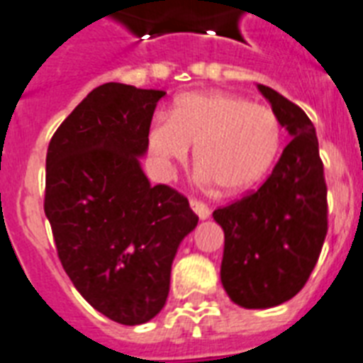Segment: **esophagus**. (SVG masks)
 Segmentation results:
<instances>
[{
  "label": "esophagus",
  "instance_id": "34e87169",
  "mask_svg": "<svg viewBox=\"0 0 363 363\" xmlns=\"http://www.w3.org/2000/svg\"><path fill=\"white\" fill-rule=\"evenodd\" d=\"M190 206H191V210L196 212L197 218H199V219H206L210 216V208L205 205V203H201V201L191 199L190 201Z\"/></svg>",
  "mask_w": 363,
  "mask_h": 363
}]
</instances>
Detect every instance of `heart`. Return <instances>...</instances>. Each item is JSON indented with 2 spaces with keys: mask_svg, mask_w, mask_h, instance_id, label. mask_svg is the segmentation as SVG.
<instances>
[{
  "mask_svg": "<svg viewBox=\"0 0 363 363\" xmlns=\"http://www.w3.org/2000/svg\"><path fill=\"white\" fill-rule=\"evenodd\" d=\"M280 144L275 112L230 92L177 97L169 118L158 116L147 130V147L164 172L186 162L196 145L201 177L227 194L257 184L275 164Z\"/></svg>",
  "mask_w": 363,
  "mask_h": 363,
  "instance_id": "obj_1",
  "label": "heart"
}]
</instances>
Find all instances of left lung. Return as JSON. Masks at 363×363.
Listing matches in <instances>:
<instances>
[{
	"instance_id": "obj_1",
	"label": "left lung",
	"mask_w": 363,
	"mask_h": 363,
	"mask_svg": "<svg viewBox=\"0 0 363 363\" xmlns=\"http://www.w3.org/2000/svg\"><path fill=\"white\" fill-rule=\"evenodd\" d=\"M258 90L291 142L257 191L212 214L225 233L221 284L242 308H273L299 294L328 228L315 127L273 88L258 84Z\"/></svg>"
}]
</instances>
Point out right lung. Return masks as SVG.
Returning a JSON list of instances; mask_svg holds the SVG:
<instances>
[{
	"label": "right lung",
	"instance_id": "add662e5",
	"mask_svg": "<svg viewBox=\"0 0 363 363\" xmlns=\"http://www.w3.org/2000/svg\"><path fill=\"white\" fill-rule=\"evenodd\" d=\"M162 90L94 88L53 135L44 212L60 264L97 312L142 325L166 304L177 249L197 227L184 196L140 166Z\"/></svg>",
	"mask_w": 363,
	"mask_h": 363
}]
</instances>
